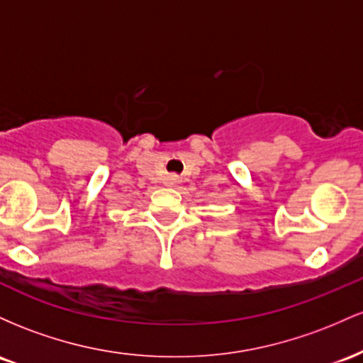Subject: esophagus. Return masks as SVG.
Listing matches in <instances>:
<instances>
[{
	"label": "esophagus",
	"mask_w": 363,
	"mask_h": 363,
	"mask_svg": "<svg viewBox=\"0 0 363 363\" xmlns=\"http://www.w3.org/2000/svg\"><path fill=\"white\" fill-rule=\"evenodd\" d=\"M164 183H166V185H168V186H177L178 183H180V178H178L177 174H169V177L166 178Z\"/></svg>",
	"instance_id": "obj_1"
}]
</instances>
